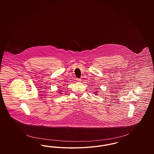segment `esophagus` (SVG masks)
<instances>
[{
  "label": "esophagus",
  "mask_w": 154,
  "mask_h": 154,
  "mask_svg": "<svg viewBox=\"0 0 154 154\" xmlns=\"http://www.w3.org/2000/svg\"><path fill=\"white\" fill-rule=\"evenodd\" d=\"M76 80H77V81H78V82H80V81H81V79H77Z\"/></svg>",
  "instance_id": "esophagus-1"
}]
</instances>
